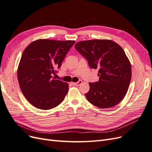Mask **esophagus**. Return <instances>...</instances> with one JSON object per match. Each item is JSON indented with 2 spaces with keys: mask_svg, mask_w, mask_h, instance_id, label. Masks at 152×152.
I'll use <instances>...</instances> for the list:
<instances>
[{
  "mask_svg": "<svg viewBox=\"0 0 152 152\" xmlns=\"http://www.w3.org/2000/svg\"><path fill=\"white\" fill-rule=\"evenodd\" d=\"M82 80H79V81L78 82H72V84L73 85V86H79L81 83H82Z\"/></svg>",
  "mask_w": 152,
  "mask_h": 152,
  "instance_id": "34e87169",
  "label": "esophagus"
}]
</instances>
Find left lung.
Here are the masks:
<instances>
[{"instance_id":"obj_1","label":"left lung","mask_w":152,"mask_h":152,"mask_svg":"<svg viewBox=\"0 0 152 152\" xmlns=\"http://www.w3.org/2000/svg\"><path fill=\"white\" fill-rule=\"evenodd\" d=\"M75 48L90 68L99 71V80L89 83L85 95L88 102L100 108H108L125 97L131 79V66L123 49L110 40L82 41Z\"/></svg>"}]
</instances>
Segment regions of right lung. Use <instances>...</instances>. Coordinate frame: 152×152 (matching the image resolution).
Wrapping results in <instances>:
<instances>
[{
	"instance_id": "right-lung-1",
	"label": "right lung",
	"mask_w": 152,
	"mask_h": 152,
	"mask_svg": "<svg viewBox=\"0 0 152 152\" xmlns=\"http://www.w3.org/2000/svg\"><path fill=\"white\" fill-rule=\"evenodd\" d=\"M74 40L39 39L30 44L22 54L18 79L26 99L35 107L49 110L65 99L68 84L54 79Z\"/></svg>"
}]
</instances>
